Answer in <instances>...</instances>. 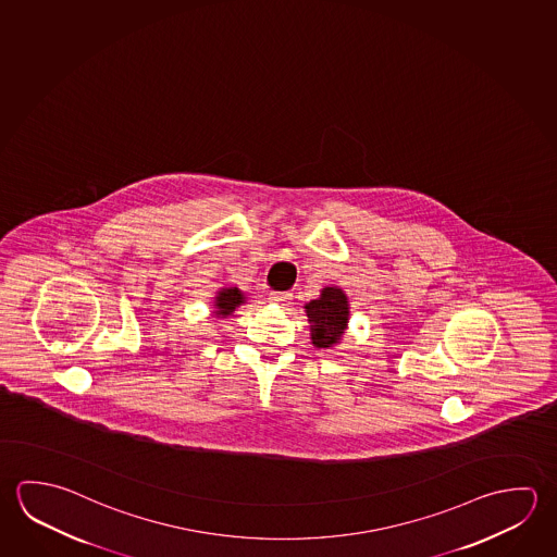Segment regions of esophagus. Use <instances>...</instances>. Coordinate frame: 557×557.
Returning <instances> with one entry per match:
<instances>
[{
    "label": "esophagus",
    "instance_id": "obj_1",
    "mask_svg": "<svg viewBox=\"0 0 557 557\" xmlns=\"http://www.w3.org/2000/svg\"><path fill=\"white\" fill-rule=\"evenodd\" d=\"M270 301L275 302V305H282V307H287V305L292 302V293H270Z\"/></svg>",
    "mask_w": 557,
    "mask_h": 557
}]
</instances>
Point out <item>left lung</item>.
<instances>
[{"label":"left lung","instance_id":"left-lung-1","mask_svg":"<svg viewBox=\"0 0 557 557\" xmlns=\"http://www.w3.org/2000/svg\"><path fill=\"white\" fill-rule=\"evenodd\" d=\"M311 342L319 350H332L341 344L350 322V301L338 285H329L312 301L305 302Z\"/></svg>","mask_w":557,"mask_h":557}]
</instances>
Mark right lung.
Instances as JSON below:
<instances>
[{"label":"right lung","mask_w":557,"mask_h":557,"mask_svg":"<svg viewBox=\"0 0 557 557\" xmlns=\"http://www.w3.org/2000/svg\"><path fill=\"white\" fill-rule=\"evenodd\" d=\"M246 297L245 293L240 292L236 285H225L221 289H216V295L213 297V311L211 314L216 319H226L231 317L233 312L245 305Z\"/></svg>","instance_id":"1"}]
</instances>
